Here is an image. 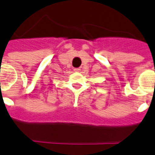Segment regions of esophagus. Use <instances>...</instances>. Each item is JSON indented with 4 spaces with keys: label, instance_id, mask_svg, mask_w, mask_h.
Instances as JSON below:
<instances>
[{
    "label": "esophagus",
    "instance_id": "esophagus-1",
    "mask_svg": "<svg viewBox=\"0 0 155 155\" xmlns=\"http://www.w3.org/2000/svg\"><path fill=\"white\" fill-rule=\"evenodd\" d=\"M74 71H80V68H74Z\"/></svg>",
    "mask_w": 155,
    "mask_h": 155
}]
</instances>
